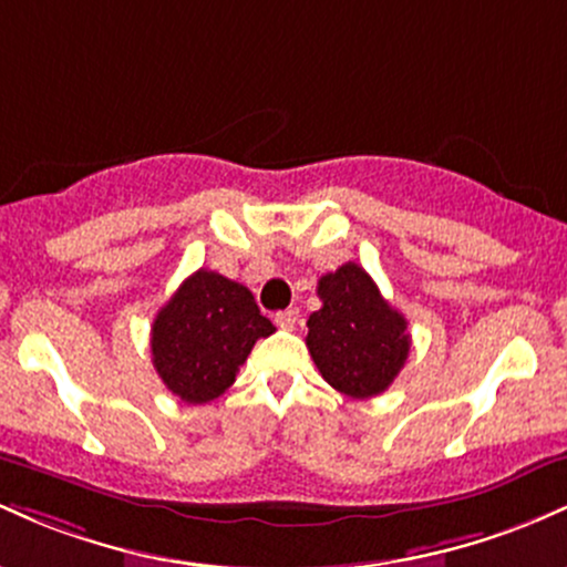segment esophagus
<instances>
[{
  "label": "esophagus",
  "mask_w": 567,
  "mask_h": 567,
  "mask_svg": "<svg viewBox=\"0 0 567 567\" xmlns=\"http://www.w3.org/2000/svg\"><path fill=\"white\" fill-rule=\"evenodd\" d=\"M275 322L277 328L282 330H292L298 324V309H285V311H277L275 315Z\"/></svg>",
  "instance_id": "1"
}]
</instances>
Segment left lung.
I'll use <instances>...</instances> for the list:
<instances>
[{
    "label": "left lung",
    "mask_w": 567,
    "mask_h": 567,
    "mask_svg": "<svg viewBox=\"0 0 567 567\" xmlns=\"http://www.w3.org/2000/svg\"><path fill=\"white\" fill-rule=\"evenodd\" d=\"M322 309L306 322L311 360L341 394L368 400L386 392L410 351L408 320L354 261L317 282Z\"/></svg>",
    "instance_id": "8db88e82"
}]
</instances>
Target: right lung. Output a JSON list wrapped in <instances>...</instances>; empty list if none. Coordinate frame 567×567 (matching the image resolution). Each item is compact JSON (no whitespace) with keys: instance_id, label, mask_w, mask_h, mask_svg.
<instances>
[{"instance_id":"obj_1","label":"right lung","mask_w":567,"mask_h":567,"mask_svg":"<svg viewBox=\"0 0 567 567\" xmlns=\"http://www.w3.org/2000/svg\"><path fill=\"white\" fill-rule=\"evenodd\" d=\"M275 330L245 285L199 269L159 309L152 362L175 396L205 405L231 386L258 338Z\"/></svg>"}]
</instances>
